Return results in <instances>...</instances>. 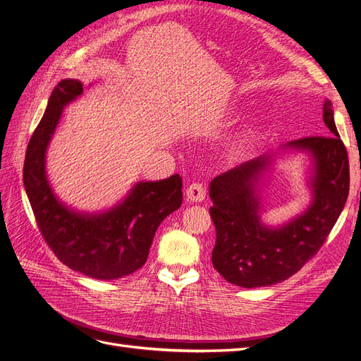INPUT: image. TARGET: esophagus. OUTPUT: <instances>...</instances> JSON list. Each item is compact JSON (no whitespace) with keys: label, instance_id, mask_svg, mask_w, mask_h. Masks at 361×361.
<instances>
[{"label":"esophagus","instance_id":"34e87169","mask_svg":"<svg viewBox=\"0 0 361 361\" xmlns=\"http://www.w3.org/2000/svg\"><path fill=\"white\" fill-rule=\"evenodd\" d=\"M185 195H187L188 202H203L204 197H206V188L203 187L202 183H192L188 187L187 192H185Z\"/></svg>","mask_w":361,"mask_h":361}]
</instances>
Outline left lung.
<instances>
[{"instance_id":"8db88e82","label":"left lung","mask_w":361,"mask_h":361,"mask_svg":"<svg viewBox=\"0 0 361 361\" xmlns=\"http://www.w3.org/2000/svg\"><path fill=\"white\" fill-rule=\"evenodd\" d=\"M322 118L326 135L289 141L265 155L228 170L209 183L216 243L212 265L232 285L260 288L276 285L300 271L325 243L349 192V162L326 99ZM297 151L311 159L307 210L288 224L269 228L261 223L258 187L276 157Z\"/></svg>"}]
</instances>
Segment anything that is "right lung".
I'll use <instances>...</instances> for the list:
<instances>
[{"label": "right lung", "mask_w": 361, "mask_h": 361, "mask_svg": "<svg viewBox=\"0 0 361 361\" xmlns=\"http://www.w3.org/2000/svg\"><path fill=\"white\" fill-rule=\"evenodd\" d=\"M82 82L63 80L30 138L24 187L39 231L64 265L97 280L133 274L146 264L158 226L182 204V178L137 182L126 197L102 212H81L60 202L47 174V150L63 108L82 94Z\"/></svg>", "instance_id": "add662e5"}]
</instances>
